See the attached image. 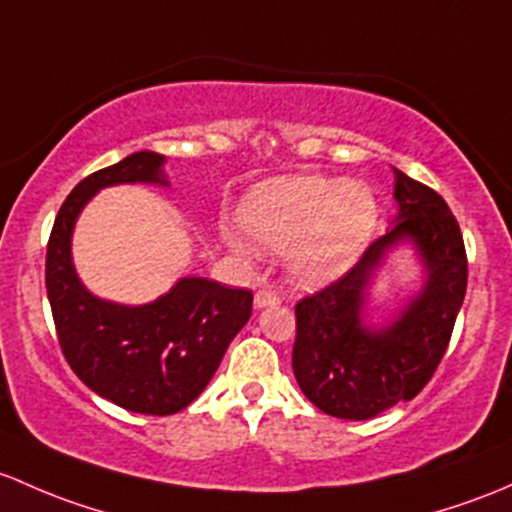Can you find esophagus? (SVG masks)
<instances>
[{
    "mask_svg": "<svg viewBox=\"0 0 512 512\" xmlns=\"http://www.w3.org/2000/svg\"><path fill=\"white\" fill-rule=\"evenodd\" d=\"M279 297L270 287H262L255 292V309H265V306H277Z\"/></svg>",
    "mask_w": 512,
    "mask_h": 512,
    "instance_id": "1",
    "label": "esophagus"
}]
</instances>
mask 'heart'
Returning <instances> with one entry per match:
<instances>
[{"label":"heart","mask_w":512,"mask_h":512,"mask_svg":"<svg viewBox=\"0 0 512 512\" xmlns=\"http://www.w3.org/2000/svg\"><path fill=\"white\" fill-rule=\"evenodd\" d=\"M238 228L260 252H287L297 282L319 287L346 274L378 230L380 203L370 184L289 174L260 181L238 203ZM233 247L247 250L240 238Z\"/></svg>","instance_id":"1"}]
</instances>
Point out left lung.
<instances>
[{
	"instance_id": "1",
	"label": "left lung",
	"mask_w": 512,
	"mask_h": 512,
	"mask_svg": "<svg viewBox=\"0 0 512 512\" xmlns=\"http://www.w3.org/2000/svg\"><path fill=\"white\" fill-rule=\"evenodd\" d=\"M395 171L397 218L338 282L297 304L294 378L321 412L370 419L429 383L449 346L469 262L456 218L437 191ZM412 244L423 289L383 327L364 321L369 287L386 255Z\"/></svg>"
}]
</instances>
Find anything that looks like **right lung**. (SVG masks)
Returning a JSON list of instances; mask_svg holds the SVG:
<instances>
[{"label": "right lung", "instance_id": "1", "mask_svg": "<svg viewBox=\"0 0 512 512\" xmlns=\"http://www.w3.org/2000/svg\"><path fill=\"white\" fill-rule=\"evenodd\" d=\"M157 152H134L73 188L53 223L46 292L58 343L73 373L95 395L137 414H174L191 405L252 314V292L206 277H184L159 299L127 306L95 297L75 272L78 215L107 186H169Z\"/></svg>", "mask_w": 512, "mask_h": 512}]
</instances>
